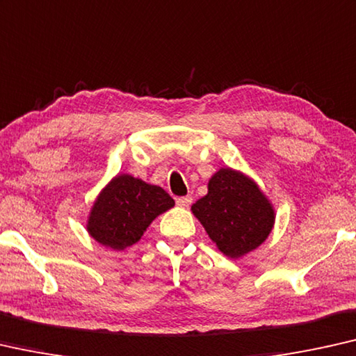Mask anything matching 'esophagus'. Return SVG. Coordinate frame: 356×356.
<instances>
[{"mask_svg": "<svg viewBox=\"0 0 356 356\" xmlns=\"http://www.w3.org/2000/svg\"><path fill=\"white\" fill-rule=\"evenodd\" d=\"M193 198L192 196H180V198L176 200V203L180 206V208H188L190 204H192Z\"/></svg>", "mask_w": 356, "mask_h": 356, "instance_id": "esophagus-1", "label": "esophagus"}]
</instances>
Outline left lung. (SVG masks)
<instances>
[{
	"mask_svg": "<svg viewBox=\"0 0 356 356\" xmlns=\"http://www.w3.org/2000/svg\"><path fill=\"white\" fill-rule=\"evenodd\" d=\"M217 249L240 259L267 240L275 225V209L251 177L220 168L208 182V193L192 206Z\"/></svg>",
	"mask_w": 356,
	"mask_h": 356,
	"instance_id": "1",
	"label": "left lung"
}]
</instances>
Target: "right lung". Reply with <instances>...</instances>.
Returning <instances> with one entry per match:
<instances>
[{"mask_svg":"<svg viewBox=\"0 0 356 356\" xmlns=\"http://www.w3.org/2000/svg\"><path fill=\"white\" fill-rule=\"evenodd\" d=\"M171 208L174 200L161 187L118 174L95 198L86 229L102 246L123 251L136 245L148 225Z\"/></svg>","mask_w":356,"mask_h":356,"instance_id":"add662e5","label":"right lung"}]
</instances>
